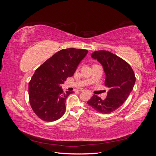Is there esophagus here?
<instances>
[{
    "label": "esophagus",
    "instance_id": "obj_1",
    "mask_svg": "<svg viewBox=\"0 0 156 156\" xmlns=\"http://www.w3.org/2000/svg\"><path fill=\"white\" fill-rule=\"evenodd\" d=\"M84 90H81V92H84ZM90 95H92V93H90Z\"/></svg>",
    "mask_w": 156,
    "mask_h": 156
}]
</instances>
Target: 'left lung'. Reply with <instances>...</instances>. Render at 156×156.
Here are the masks:
<instances>
[{"instance_id":"1","label":"left lung","mask_w":156,"mask_h":156,"mask_svg":"<svg viewBox=\"0 0 156 156\" xmlns=\"http://www.w3.org/2000/svg\"><path fill=\"white\" fill-rule=\"evenodd\" d=\"M91 56L102 65L106 77L105 85L109 90L105 100L94 94L87 103L99 112H111L128 98L135 83V73L128 63L109 51H97Z\"/></svg>"}]
</instances>
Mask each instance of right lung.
<instances>
[{
    "label": "right lung",
    "instance_id": "obj_1",
    "mask_svg": "<svg viewBox=\"0 0 156 156\" xmlns=\"http://www.w3.org/2000/svg\"><path fill=\"white\" fill-rule=\"evenodd\" d=\"M86 49H62L37 68L29 82L30 104L40 119L47 122L59 119L66 111V100L72 92H63L60 85L73 75Z\"/></svg>",
    "mask_w": 156,
    "mask_h": 156
}]
</instances>
